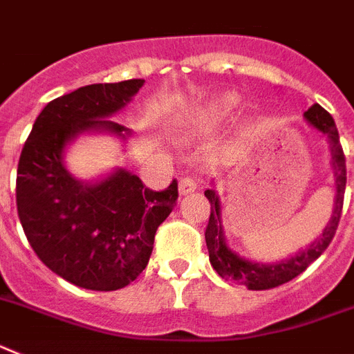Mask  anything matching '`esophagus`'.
Returning <instances> with one entry per match:
<instances>
[{"label": "esophagus", "mask_w": 354, "mask_h": 354, "mask_svg": "<svg viewBox=\"0 0 354 354\" xmlns=\"http://www.w3.org/2000/svg\"><path fill=\"white\" fill-rule=\"evenodd\" d=\"M196 187H198V183H196L194 178L185 176L180 180V183H178V191H180V194L182 196H185V194H191V192H194Z\"/></svg>", "instance_id": "obj_1"}]
</instances>
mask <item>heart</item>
I'll use <instances>...</instances> for the list:
<instances>
[{
  "mask_svg": "<svg viewBox=\"0 0 354 354\" xmlns=\"http://www.w3.org/2000/svg\"><path fill=\"white\" fill-rule=\"evenodd\" d=\"M239 106V95L227 91V93L218 95L216 99L210 100L200 113V118L207 124H218Z\"/></svg>",
  "mask_w": 354,
  "mask_h": 354,
  "instance_id": "obj_1",
  "label": "heart"
}]
</instances>
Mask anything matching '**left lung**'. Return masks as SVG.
I'll use <instances>...</instances> for the list:
<instances>
[{"label":"left lung","mask_w":354,"mask_h":354,"mask_svg":"<svg viewBox=\"0 0 354 354\" xmlns=\"http://www.w3.org/2000/svg\"><path fill=\"white\" fill-rule=\"evenodd\" d=\"M304 118L313 129H317L328 138L329 149H331L335 187H337L333 216L322 230V234L310 246L299 250L290 259L279 261V263H255V261L245 259L239 254H236L225 241L221 201H219V196L216 194V189L205 191L207 200L210 201V218L207 230H205V241H207V248H209L210 264L223 279L245 284L248 290H270V288L284 284L295 279L297 275H301L315 259H319L320 254L328 248L329 243L333 241L335 232H337L340 214H342L344 192H346V156H344L333 117L322 106L313 104L304 113Z\"/></svg>","instance_id":"obj_1"}]
</instances>
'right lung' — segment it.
I'll return each instance as SVG.
<instances>
[{"label":"right lung","instance_id":"add662e5","mask_svg":"<svg viewBox=\"0 0 354 354\" xmlns=\"http://www.w3.org/2000/svg\"><path fill=\"white\" fill-rule=\"evenodd\" d=\"M142 86V79L90 84L53 99L35 118L17 163V216L26 239L53 273L86 290L113 292L135 281L178 200L176 180L154 192L126 169L81 182L64 165V151L79 135L131 136L111 117Z\"/></svg>","mask_w":354,"mask_h":354}]
</instances>
